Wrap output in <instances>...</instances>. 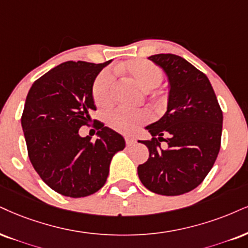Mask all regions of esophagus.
<instances>
[{
  "mask_svg": "<svg viewBox=\"0 0 248 248\" xmlns=\"http://www.w3.org/2000/svg\"><path fill=\"white\" fill-rule=\"evenodd\" d=\"M125 142H126V146H132L136 143V139L132 138V137H125Z\"/></svg>",
  "mask_w": 248,
  "mask_h": 248,
  "instance_id": "obj_1",
  "label": "esophagus"
}]
</instances>
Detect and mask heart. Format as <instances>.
I'll list each match as a JSON object with an SVG mask.
<instances>
[{"instance_id":"b5f03b06","label":"heart","mask_w":248,"mask_h":248,"mask_svg":"<svg viewBox=\"0 0 248 248\" xmlns=\"http://www.w3.org/2000/svg\"><path fill=\"white\" fill-rule=\"evenodd\" d=\"M118 71L126 73L132 80L141 87L149 91L157 87L163 80V71L155 63L147 60H132L119 64ZM115 77L110 70H103L95 78L92 88L93 99L100 107H107L114 99ZM149 115L145 110H131L117 108L107 116V123L111 129L121 133H132L140 125L148 122Z\"/></svg>"}]
</instances>
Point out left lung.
I'll list each match as a JSON object with an SVG mask.
<instances>
[{"mask_svg": "<svg viewBox=\"0 0 248 248\" xmlns=\"http://www.w3.org/2000/svg\"><path fill=\"white\" fill-rule=\"evenodd\" d=\"M169 78L168 109L146 127L149 157L138 167L146 188L161 195H180L199 186L208 175L221 148L223 112L209 79L173 54L148 57ZM168 143L167 150L160 142Z\"/></svg>", "mask_w": 248, "mask_h": 248, "instance_id": "left-lung-1", "label": "left lung"}]
</instances>
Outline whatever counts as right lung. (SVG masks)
<instances>
[{"label": "right lung", "instance_id": "add662e5", "mask_svg": "<svg viewBox=\"0 0 248 248\" xmlns=\"http://www.w3.org/2000/svg\"><path fill=\"white\" fill-rule=\"evenodd\" d=\"M110 61H68L33 82L26 96L21 127L33 168L51 189L70 198L87 197L106 184L110 161L123 151L121 134L91 118L96 110L93 88L96 76ZM98 130V139H81L84 124Z\"/></svg>", "mask_w": 248, "mask_h": 248}]
</instances>
